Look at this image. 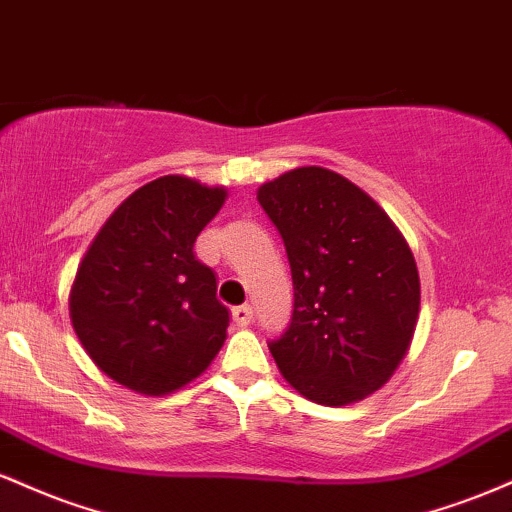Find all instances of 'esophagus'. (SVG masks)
Masks as SVG:
<instances>
[{"label": "esophagus", "mask_w": 512, "mask_h": 512, "mask_svg": "<svg viewBox=\"0 0 512 512\" xmlns=\"http://www.w3.org/2000/svg\"><path fill=\"white\" fill-rule=\"evenodd\" d=\"M233 322H236L238 327H248L252 322L250 305H238V308H233Z\"/></svg>", "instance_id": "1"}]
</instances>
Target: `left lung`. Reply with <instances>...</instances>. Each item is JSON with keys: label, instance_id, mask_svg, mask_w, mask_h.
I'll list each match as a JSON object with an SVG mask.
<instances>
[{"label": "left lung", "instance_id": "obj_1", "mask_svg": "<svg viewBox=\"0 0 512 512\" xmlns=\"http://www.w3.org/2000/svg\"><path fill=\"white\" fill-rule=\"evenodd\" d=\"M257 202L279 228L293 276V317L269 344L293 390L325 407L373 395L407 356L421 281L385 209L344 175L293 168Z\"/></svg>", "mask_w": 512, "mask_h": 512}]
</instances>
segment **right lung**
<instances>
[{"label": "right lung", "mask_w": 512, "mask_h": 512, "mask_svg": "<svg viewBox=\"0 0 512 512\" xmlns=\"http://www.w3.org/2000/svg\"><path fill=\"white\" fill-rule=\"evenodd\" d=\"M226 187L163 175L103 223L76 269L69 317L91 361L115 383L161 397L199 378L226 342L228 310L195 240Z\"/></svg>", "instance_id": "right-lung-1"}]
</instances>
